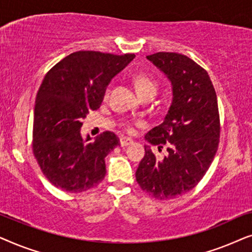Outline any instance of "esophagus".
Instances as JSON below:
<instances>
[{
	"instance_id": "esophagus-1",
	"label": "esophagus",
	"mask_w": 252,
	"mask_h": 252,
	"mask_svg": "<svg viewBox=\"0 0 252 252\" xmlns=\"http://www.w3.org/2000/svg\"><path fill=\"white\" fill-rule=\"evenodd\" d=\"M133 143V140L129 139V137H126V136H120V146L122 147H127L129 146V144Z\"/></svg>"
}]
</instances>
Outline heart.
<instances>
[{
  "label": "heart",
  "instance_id": "1",
  "mask_svg": "<svg viewBox=\"0 0 252 252\" xmlns=\"http://www.w3.org/2000/svg\"><path fill=\"white\" fill-rule=\"evenodd\" d=\"M134 85H135L136 91L139 93L140 96H142L144 94L156 95L157 89H158L157 82L146 74L136 75V77L134 78ZM126 127L127 129H132V125H130V123H126Z\"/></svg>",
  "mask_w": 252,
  "mask_h": 252
}]
</instances>
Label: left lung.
I'll list each match as a JSON object with an SVG mask.
<instances>
[{
  "mask_svg": "<svg viewBox=\"0 0 252 252\" xmlns=\"http://www.w3.org/2000/svg\"><path fill=\"white\" fill-rule=\"evenodd\" d=\"M171 81L173 98L164 122L146 134L148 142L167 155H146L135 177L142 190L171 199L191 190L204 177L218 150L220 120L215 87L208 72L185 55L156 53L147 56Z\"/></svg>",
  "mask_w": 252,
  "mask_h": 252,
  "instance_id": "8db88e82",
  "label": "left lung"
}]
</instances>
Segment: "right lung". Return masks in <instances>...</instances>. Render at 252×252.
<instances>
[{
  "instance_id": "right-lung-1",
  "label": "right lung",
  "mask_w": 252,
  "mask_h": 252,
  "mask_svg": "<svg viewBox=\"0 0 252 252\" xmlns=\"http://www.w3.org/2000/svg\"><path fill=\"white\" fill-rule=\"evenodd\" d=\"M81 50L51 67L37 92L33 120V154L46 178L67 192H82L105 177V157L120 146L115 133L82 139L81 120L97 110L111 79L134 60Z\"/></svg>"
}]
</instances>
